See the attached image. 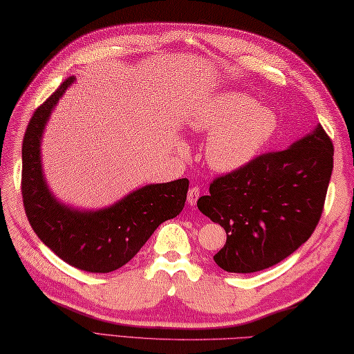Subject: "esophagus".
Returning a JSON list of instances; mask_svg holds the SVG:
<instances>
[{
	"mask_svg": "<svg viewBox=\"0 0 354 354\" xmlns=\"http://www.w3.org/2000/svg\"><path fill=\"white\" fill-rule=\"evenodd\" d=\"M199 187H192V189L189 190V194H187V202H189V205L190 207H194L196 205V202H198V198H199Z\"/></svg>",
	"mask_w": 354,
	"mask_h": 354,
	"instance_id": "obj_1",
	"label": "esophagus"
}]
</instances>
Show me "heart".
I'll return each mask as SVG.
<instances>
[{"instance_id": "obj_1", "label": "heart", "mask_w": 354, "mask_h": 354, "mask_svg": "<svg viewBox=\"0 0 354 354\" xmlns=\"http://www.w3.org/2000/svg\"><path fill=\"white\" fill-rule=\"evenodd\" d=\"M194 132L209 135L205 158L216 171H234L250 162L275 131L272 111L246 94L227 93L205 104L190 120Z\"/></svg>"}]
</instances>
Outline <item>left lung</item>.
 I'll return each mask as SVG.
<instances>
[{"mask_svg":"<svg viewBox=\"0 0 354 354\" xmlns=\"http://www.w3.org/2000/svg\"><path fill=\"white\" fill-rule=\"evenodd\" d=\"M332 170L333 142L318 124L289 149L216 178L198 201L201 213L227 231L216 265L250 274L289 257L317 228Z\"/></svg>","mask_w":354,"mask_h":354,"instance_id":"obj_1","label":"left lung"}]
</instances>
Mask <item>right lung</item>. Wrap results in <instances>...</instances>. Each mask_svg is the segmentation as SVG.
<instances>
[{
    "label": "right lung",
    "mask_w": 354,
    "mask_h": 354,
    "mask_svg": "<svg viewBox=\"0 0 354 354\" xmlns=\"http://www.w3.org/2000/svg\"><path fill=\"white\" fill-rule=\"evenodd\" d=\"M73 82V76L64 80L30 118L22 141V202L36 236L59 259L86 272H112L124 266L162 222L183 212L189 179L141 187L97 212L61 204L45 184L41 140L53 108Z\"/></svg>",
    "instance_id": "obj_1"
}]
</instances>
